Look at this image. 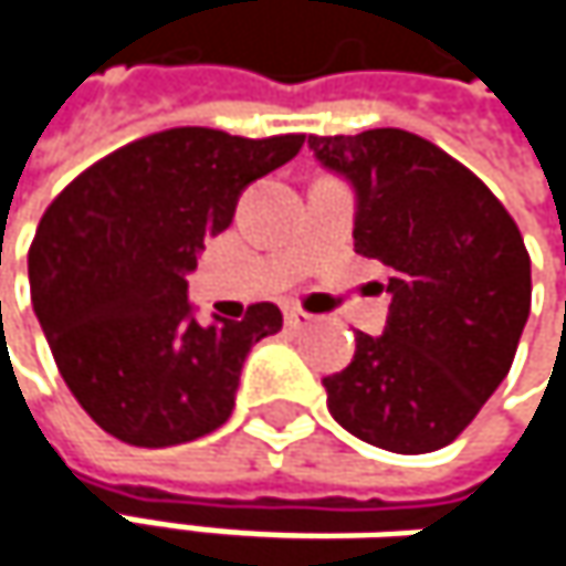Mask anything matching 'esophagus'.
Listing matches in <instances>:
<instances>
[{"mask_svg":"<svg viewBox=\"0 0 566 566\" xmlns=\"http://www.w3.org/2000/svg\"><path fill=\"white\" fill-rule=\"evenodd\" d=\"M284 324H287V331H304L311 324V314L301 311V307H287L284 311Z\"/></svg>","mask_w":566,"mask_h":566,"instance_id":"34e87169","label":"esophagus"}]
</instances>
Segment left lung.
I'll return each instance as SVG.
<instances>
[{"mask_svg":"<svg viewBox=\"0 0 566 566\" xmlns=\"http://www.w3.org/2000/svg\"><path fill=\"white\" fill-rule=\"evenodd\" d=\"M307 144L357 189L354 249L394 272L387 331L357 334L350 367L324 377L327 409L387 452H436L509 377L531 311L524 239L475 172L409 130Z\"/></svg>","mask_w":566,"mask_h":566,"instance_id":"obj_1","label":"left lung"}]
</instances>
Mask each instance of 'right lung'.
I'll use <instances>...</instances> for the list:
<instances>
[{
	"label": "right lung",
	"instance_id": "add662e5",
	"mask_svg": "<svg viewBox=\"0 0 566 566\" xmlns=\"http://www.w3.org/2000/svg\"><path fill=\"white\" fill-rule=\"evenodd\" d=\"M301 144L172 127L101 157L45 209L32 304L67 390L114 439L164 449L232 416L245 354L282 331V311L259 301L242 321L199 324L186 275L242 189Z\"/></svg>",
	"mask_w": 566,
	"mask_h": 566
}]
</instances>
